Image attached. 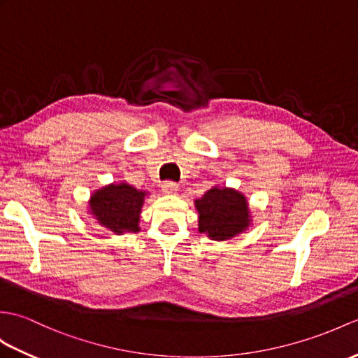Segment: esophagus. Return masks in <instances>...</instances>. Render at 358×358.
<instances>
[{
	"instance_id": "esophagus-1",
	"label": "esophagus",
	"mask_w": 358,
	"mask_h": 358,
	"mask_svg": "<svg viewBox=\"0 0 358 358\" xmlns=\"http://www.w3.org/2000/svg\"><path fill=\"white\" fill-rule=\"evenodd\" d=\"M178 190V185L173 181H164L162 185V192L166 195H176Z\"/></svg>"
}]
</instances>
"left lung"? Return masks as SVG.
I'll return each instance as SVG.
<instances>
[{
    "label": "left lung",
    "instance_id": "obj_1",
    "mask_svg": "<svg viewBox=\"0 0 358 358\" xmlns=\"http://www.w3.org/2000/svg\"><path fill=\"white\" fill-rule=\"evenodd\" d=\"M199 213L198 230L215 241H226L248 226L244 195L230 189L213 187L195 201Z\"/></svg>",
    "mask_w": 358,
    "mask_h": 358
}]
</instances>
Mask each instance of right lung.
<instances>
[{"label":"right lung","instance_id":"right-lung-1","mask_svg":"<svg viewBox=\"0 0 358 358\" xmlns=\"http://www.w3.org/2000/svg\"><path fill=\"white\" fill-rule=\"evenodd\" d=\"M145 192L129 185L106 186L91 196V210L101 222V226L110 229L117 235L136 234L138 231L140 209L143 204Z\"/></svg>","mask_w":358,"mask_h":358}]
</instances>
